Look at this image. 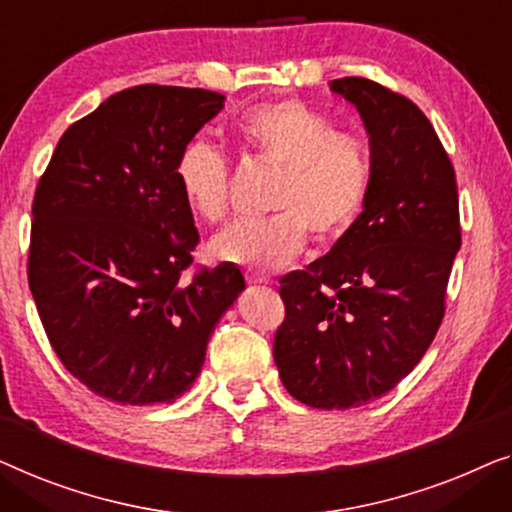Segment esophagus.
Masks as SVG:
<instances>
[{
  "label": "esophagus",
  "mask_w": 512,
  "mask_h": 512,
  "mask_svg": "<svg viewBox=\"0 0 512 512\" xmlns=\"http://www.w3.org/2000/svg\"><path fill=\"white\" fill-rule=\"evenodd\" d=\"M248 283H269V278H266V276H262V273H253V271H248Z\"/></svg>",
  "instance_id": "obj_1"
}]
</instances>
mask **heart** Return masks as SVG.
<instances>
[{"label":"heart","instance_id":"heart-1","mask_svg":"<svg viewBox=\"0 0 512 512\" xmlns=\"http://www.w3.org/2000/svg\"><path fill=\"white\" fill-rule=\"evenodd\" d=\"M236 136L250 155L278 167L259 222H239L211 243L222 262L276 271L292 264L315 241L341 239L364 211L371 192V155L355 134L336 132L325 113L299 99L255 106L236 122ZM176 185L190 211L204 222L229 213V164L220 150L194 139L176 160Z\"/></svg>","mask_w":512,"mask_h":512}]
</instances>
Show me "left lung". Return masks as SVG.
I'll return each mask as SVG.
<instances>
[{
	"label": "left lung",
	"mask_w": 512,
	"mask_h": 512,
	"mask_svg": "<svg viewBox=\"0 0 512 512\" xmlns=\"http://www.w3.org/2000/svg\"><path fill=\"white\" fill-rule=\"evenodd\" d=\"M329 85L369 132L371 192L325 257L280 278L273 359L294 399L345 410L383 397L427 352L462 229L455 169L427 115L369 78Z\"/></svg>",
	"instance_id": "1"
}]
</instances>
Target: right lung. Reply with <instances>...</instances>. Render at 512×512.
I'll use <instances>...</instances> for the list:
<instances>
[{
    "label": "right lung",
    "mask_w": 512,
    "mask_h": 512,
    "mask_svg": "<svg viewBox=\"0 0 512 512\" xmlns=\"http://www.w3.org/2000/svg\"><path fill=\"white\" fill-rule=\"evenodd\" d=\"M222 106L176 85L111 95L62 134L34 192L27 278L43 329L71 376L122 406L190 390L246 290L229 262L181 280L199 232L176 160Z\"/></svg>",
    "instance_id": "obj_1"
}]
</instances>
